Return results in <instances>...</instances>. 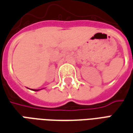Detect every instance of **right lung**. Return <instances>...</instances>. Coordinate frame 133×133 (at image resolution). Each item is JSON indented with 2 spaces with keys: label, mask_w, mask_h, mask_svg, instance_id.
<instances>
[{
  "label": "right lung",
  "mask_w": 133,
  "mask_h": 133,
  "mask_svg": "<svg viewBox=\"0 0 133 133\" xmlns=\"http://www.w3.org/2000/svg\"><path fill=\"white\" fill-rule=\"evenodd\" d=\"M32 90H34V91H38V90H40V89H32Z\"/></svg>",
  "instance_id": "obj_1"
}]
</instances>
